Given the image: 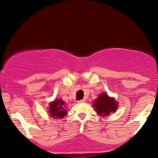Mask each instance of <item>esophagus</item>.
I'll list each match as a JSON object with an SVG mask.
<instances>
[{
  "instance_id": "34e87169",
  "label": "esophagus",
  "mask_w": 158,
  "mask_h": 158,
  "mask_svg": "<svg viewBox=\"0 0 158 158\" xmlns=\"http://www.w3.org/2000/svg\"><path fill=\"white\" fill-rule=\"evenodd\" d=\"M85 102V99H80V100L78 101V102H79V103H83V102Z\"/></svg>"
}]
</instances>
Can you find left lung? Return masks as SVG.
I'll use <instances>...</instances> for the list:
<instances>
[{"label":"left lung","mask_w":158,"mask_h":158,"mask_svg":"<svg viewBox=\"0 0 158 158\" xmlns=\"http://www.w3.org/2000/svg\"><path fill=\"white\" fill-rule=\"evenodd\" d=\"M93 106L97 114L102 117L108 116L110 114L115 112L117 108V103L114 98L109 97L106 93L101 94Z\"/></svg>","instance_id":"left-lung-1"}]
</instances>
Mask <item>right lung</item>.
I'll return each mask as SVG.
<instances>
[{"label":"right lung","mask_w":158,"mask_h":158,"mask_svg":"<svg viewBox=\"0 0 158 158\" xmlns=\"http://www.w3.org/2000/svg\"><path fill=\"white\" fill-rule=\"evenodd\" d=\"M48 108L50 116L52 117L63 118L67 114L64 102L61 99H56L52 102L50 103V107Z\"/></svg>","instance_id":"obj_1"}]
</instances>
